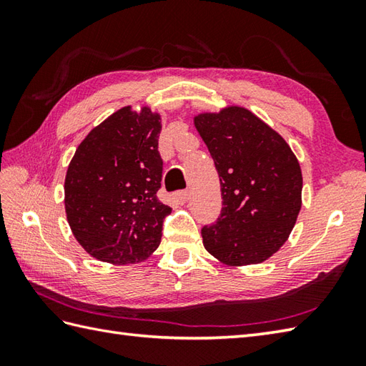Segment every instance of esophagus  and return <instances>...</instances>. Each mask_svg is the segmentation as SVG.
Returning a JSON list of instances; mask_svg holds the SVG:
<instances>
[{"label":"esophagus","instance_id":"34e87169","mask_svg":"<svg viewBox=\"0 0 366 366\" xmlns=\"http://www.w3.org/2000/svg\"><path fill=\"white\" fill-rule=\"evenodd\" d=\"M174 198H176V201H177L179 204H185L189 201V198H190V192L189 190L177 192V193H174Z\"/></svg>","mask_w":366,"mask_h":366}]
</instances>
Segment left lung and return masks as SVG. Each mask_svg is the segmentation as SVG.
Returning <instances> with one entry per match:
<instances>
[{
  "label": "left lung",
  "mask_w": 366,
  "mask_h": 366,
  "mask_svg": "<svg viewBox=\"0 0 366 366\" xmlns=\"http://www.w3.org/2000/svg\"><path fill=\"white\" fill-rule=\"evenodd\" d=\"M193 124L220 177L222 214L201 229L227 266L259 264L290 237L302 207V169L285 138L245 107L201 112Z\"/></svg>",
  "instance_id": "obj_1"
}]
</instances>
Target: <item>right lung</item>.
Listing matches in <instances>:
<instances>
[{
	"label": "right lung",
	"mask_w": 366,
	"mask_h": 366,
	"mask_svg": "<svg viewBox=\"0 0 366 366\" xmlns=\"http://www.w3.org/2000/svg\"><path fill=\"white\" fill-rule=\"evenodd\" d=\"M162 114L127 105L84 137L69 163L64 207L84 252L114 266L144 261L162 239L171 207L157 199Z\"/></svg>",
	"instance_id": "right-lung-1"
}]
</instances>
